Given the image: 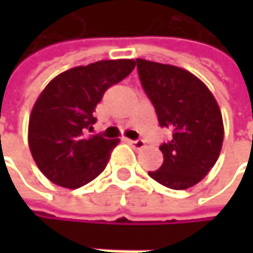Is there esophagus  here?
Returning a JSON list of instances; mask_svg holds the SVG:
<instances>
[{
    "instance_id": "1",
    "label": "esophagus",
    "mask_w": 253,
    "mask_h": 253,
    "mask_svg": "<svg viewBox=\"0 0 253 253\" xmlns=\"http://www.w3.org/2000/svg\"><path fill=\"white\" fill-rule=\"evenodd\" d=\"M128 142V145L133 148V149H142V148H145V142L143 140H127Z\"/></svg>"
}]
</instances>
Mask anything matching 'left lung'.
Returning a JSON list of instances; mask_svg holds the SVG:
<instances>
[{"instance_id":"8db88e82","label":"left lung","mask_w":253,"mask_h":253,"mask_svg":"<svg viewBox=\"0 0 253 253\" xmlns=\"http://www.w3.org/2000/svg\"><path fill=\"white\" fill-rule=\"evenodd\" d=\"M136 64L160 126L173 131L171 140L160 146L163 166L148 174L166 187L189 189L220 157L224 139L220 107L207 84L190 72L142 58H136Z\"/></svg>"}]
</instances>
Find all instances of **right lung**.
Segmentation results:
<instances>
[{
  "label": "right lung",
  "instance_id": "1",
  "mask_svg": "<svg viewBox=\"0 0 253 253\" xmlns=\"http://www.w3.org/2000/svg\"><path fill=\"white\" fill-rule=\"evenodd\" d=\"M134 60H102L55 76L38 96L27 140L38 169L52 183L77 189L99 176L120 139L87 134L104 92L134 69Z\"/></svg>",
  "mask_w": 253,
  "mask_h": 253
}]
</instances>
